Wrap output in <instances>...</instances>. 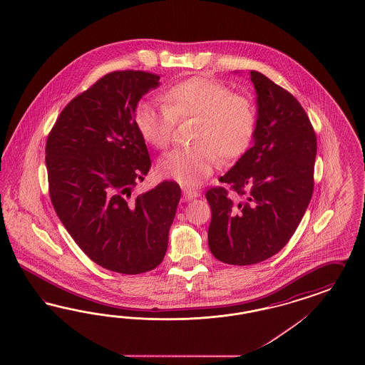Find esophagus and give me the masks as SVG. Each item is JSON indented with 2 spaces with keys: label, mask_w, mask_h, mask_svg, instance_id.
<instances>
[{
  "label": "esophagus",
  "mask_w": 365,
  "mask_h": 365,
  "mask_svg": "<svg viewBox=\"0 0 365 365\" xmlns=\"http://www.w3.org/2000/svg\"><path fill=\"white\" fill-rule=\"evenodd\" d=\"M182 191H183V197H185V199H187V200L188 199L197 198V197H199V191L194 190V188L183 186V187H182Z\"/></svg>",
  "instance_id": "34e87169"
}]
</instances>
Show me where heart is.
Wrapping results in <instances>:
<instances>
[{
	"instance_id": "heart-1",
	"label": "heart",
	"mask_w": 365,
	"mask_h": 365,
	"mask_svg": "<svg viewBox=\"0 0 365 365\" xmlns=\"http://www.w3.org/2000/svg\"><path fill=\"white\" fill-rule=\"evenodd\" d=\"M163 106L142 101L133 122L144 142L158 150L171 143L177 123L195 120L191 140L195 145L178 148L159 162L162 175L185 186H198L223 160L242 156L255 139L258 113L253 100L232 93L211 78L179 81L162 95Z\"/></svg>"
}]
</instances>
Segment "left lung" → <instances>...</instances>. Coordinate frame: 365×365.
Returning a JSON list of instances; mask_svg holds the SVG:
<instances>
[{"mask_svg":"<svg viewBox=\"0 0 365 365\" xmlns=\"http://www.w3.org/2000/svg\"><path fill=\"white\" fill-rule=\"evenodd\" d=\"M255 145L210 187L209 247L229 265H253L277 255L296 232L314 187L317 139L299 100L261 72ZM232 192L233 197L230 194Z\"/></svg>","mask_w":365,"mask_h":365,"instance_id":"left-lung-1","label":"left lung"}]
</instances>
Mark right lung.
<instances>
[{"mask_svg": "<svg viewBox=\"0 0 365 365\" xmlns=\"http://www.w3.org/2000/svg\"><path fill=\"white\" fill-rule=\"evenodd\" d=\"M159 78L133 69L104 75L66 104L45 145L56 214L93 262L122 274L163 261L180 199L174 180L133 194L151 168L133 112Z\"/></svg>", "mask_w": 365, "mask_h": 365, "instance_id": "obj_1", "label": "right lung"}]
</instances>
